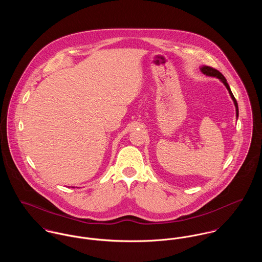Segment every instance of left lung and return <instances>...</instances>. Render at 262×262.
Listing matches in <instances>:
<instances>
[{
	"label": "left lung",
	"mask_w": 262,
	"mask_h": 262,
	"mask_svg": "<svg viewBox=\"0 0 262 262\" xmlns=\"http://www.w3.org/2000/svg\"><path fill=\"white\" fill-rule=\"evenodd\" d=\"M201 71H202V73H203L204 75H209V76H215V77H218L219 79L222 80V82L226 85L227 90L229 91V94H230L232 100L234 101V104H235V107H236V116L238 117V104H237V101H236V99L234 98V96H233V94H232V92H231V90H230V86H229V84H228V82H227L224 75H222L218 70H216V69H214V68H211V67H203V68L201 69Z\"/></svg>",
	"instance_id": "8db88e82"
}]
</instances>
